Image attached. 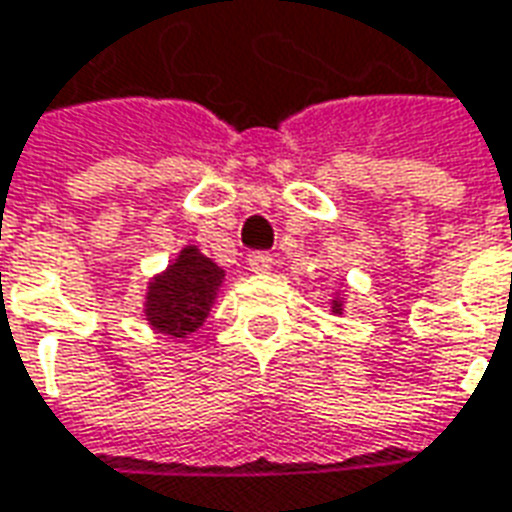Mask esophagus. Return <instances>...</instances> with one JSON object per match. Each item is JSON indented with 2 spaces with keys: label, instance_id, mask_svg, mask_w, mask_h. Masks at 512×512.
Returning <instances> with one entry per match:
<instances>
[{
  "label": "esophagus",
  "instance_id": "34e87169",
  "mask_svg": "<svg viewBox=\"0 0 512 512\" xmlns=\"http://www.w3.org/2000/svg\"><path fill=\"white\" fill-rule=\"evenodd\" d=\"M248 267L253 273H267L273 267V256L267 250H253V253H248Z\"/></svg>",
  "mask_w": 512,
  "mask_h": 512
}]
</instances>
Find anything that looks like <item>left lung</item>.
<instances>
[{
  "mask_svg": "<svg viewBox=\"0 0 512 512\" xmlns=\"http://www.w3.org/2000/svg\"><path fill=\"white\" fill-rule=\"evenodd\" d=\"M333 314H342V303L339 300H333Z\"/></svg>",
  "mask_w": 512,
  "mask_h": 512,
  "instance_id": "obj_1",
  "label": "left lung"
}]
</instances>
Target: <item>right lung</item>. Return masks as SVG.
I'll use <instances>...</instances> for the list:
<instances>
[{
  "instance_id": "obj_1",
  "label": "right lung",
  "mask_w": 512,
  "mask_h": 512,
  "mask_svg": "<svg viewBox=\"0 0 512 512\" xmlns=\"http://www.w3.org/2000/svg\"><path fill=\"white\" fill-rule=\"evenodd\" d=\"M223 275L226 273L195 245L184 248L179 259L148 286V322L173 339L190 336L195 328L204 325L209 306L223 284Z\"/></svg>"
}]
</instances>
